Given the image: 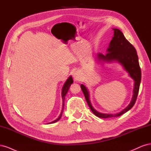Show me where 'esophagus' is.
I'll list each match as a JSON object with an SVG mask.
<instances>
[{
	"mask_svg": "<svg viewBox=\"0 0 151 151\" xmlns=\"http://www.w3.org/2000/svg\"><path fill=\"white\" fill-rule=\"evenodd\" d=\"M73 77H74V79L75 81H81L82 75H81V73L79 71L75 72L74 75H73Z\"/></svg>",
	"mask_w": 151,
	"mask_h": 151,
	"instance_id": "34e87169",
	"label": "esophagus"
}]
</instances>
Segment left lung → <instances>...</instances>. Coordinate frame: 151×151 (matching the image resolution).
Listing matches in <instances>:
<instances>
[{
  "mask_svg": "<svg viewBox=\"0 0 151 151\" xmlns=\"http://www.w3.org/2000/svg\"><path fill=\"white\" fill-rule=\"evenodd\" d=\"M114 35L112 40L109 43L107 48V53L103 55L101 53H96V58L97 60L106 63H118L123 68L131 78L134 80L133 95L129 104L122 110L115 114L103 113L98 112L93 108L90 101L89 92L86 87L81 84V88L84 94L87 103H88L91 111L94 115L102 118H108L119 116L127 112L134 106L136 101L139 91V87L141 81V70L139 66V58L136 50L123 35L122 32L118 29L113 28Z\"/></svg>",
  "mask_w": 151,
  "mask_h": 151,
  "instance_id": "left-lung-1",
  "label": "left lung"
}]
</instances>
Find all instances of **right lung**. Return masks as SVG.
<instances>
[{"label": "right lung", "instance_id": "1", "mask_svg": "<svg viewBox=\"0 0 151 151\" xmlns=\"http://www.w3.org/2000/svg\"><path fill=\"white\" fill-rule=\"evenodd\" d=\"M73 79H72V77L71 76H70L69 77H68V79L66 80V81L65 82L64 84L63 85V87L62 88V110L60 112V114L59 115L58 117L57 118L56 120H55L53 121H52V122H49L47 124H50V123H55L57 122H58L59 120L60 119L62 115V113L63 111V109H64V101H65V96L68 92V89L70 88V86H71V84L73 83Z\"/></svg>", "mask_w": 151, "mask_h": 151}]
</instances>
